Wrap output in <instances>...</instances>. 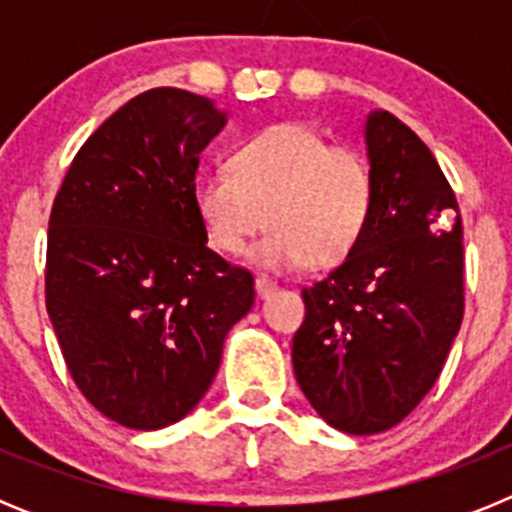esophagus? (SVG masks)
<instances>
[{
  "label": "esophagus",
  "instance_id": "1",
  "mask_svg": "<svg viewBox=\"0 0 512 512\" xmlns=\"http://www.w3.org/2000/svg\"><path fill=\"white\" fill-rule=\"evenodd\" d=\"M277 289V284L271 282L269 277H256V295L259 297H269L271 292Z\"/></svg>",
  "mask_w": 512,
  "mask_h": 512
}]
</instances>
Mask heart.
<instances>
[{
    "mask_svg": "<svg viewBox=\"0 0 512 512\" xmlns=\"http://www.w3.org/2000/svg\"><path fill=\"white\" fill-rule=\"evenodd\" d=\"M372 164L351 146L302 122H279L235 148L230 171H202L192 184L194 212L215 251L238 256L266 223L251 259L271 271L348 259L372 223Z\"/></svg>",
    "mask_w": 512,
    "mask_h": 512,
    "instance_id": "1",
    "label": "heart"
}]
</instances>
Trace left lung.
Here are the masks:
<instances>
[{"label":"left lung","mask_w":512,"mask_h":512,"mask_svg":"<svg viewBox=\"0 0 512 512\" xmlns=\"http://www.w3.org/2000/svg\"><path fill=\"white\" fill-rule=\"evenodd\" d=\"M377 200L354 253L302 289L292 341L300 390L328 425L372 436L428 395L464 318V243L454 189L423 140L390 112L366 117ZM455 215L451 231L437 223Z\"/></svg>","instance_id":"8db88e82"}]
</instances>
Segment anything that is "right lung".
Here are the masks:
<instances>
[{"label":"right lung","instance_id":"add662e5","mask_svg":"<svg viewBox=\"0 0 512 512\" xmlns=\"http://www.w3.org/2000/svg\"><path fill=\"white\" fill-rule=\"evenodd\" d=\"M225 122L207 97L148 89L89 135L53 202L48 318L81 395L133 431L192 413L256 297L251 271L207 248L192 202Z\"/></svg>","mask_w":512,"mask_h":512}]
</instances>
